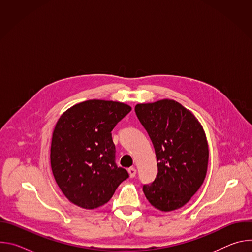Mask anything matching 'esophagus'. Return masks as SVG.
<instances>
[{
	"label": "esophagus",
	"mask_w": 252,
	"mask_h": 252,
	"mask_svg": "<svg viewBox=\"0 0 252 252\" xmlns=\"http://www.w3.org/2000/svg\"><path fill=\"white\" fill-rule=\"evenodd\" d=\"M128 173H129L130 177H134L135 174H136V169L134 167H129L128 168Z\"/></svg>",
	"instance_id": "obj_1"
}]
</instances>
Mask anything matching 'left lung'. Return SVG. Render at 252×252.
Masks as SVG:
<instances>
[{
  "label": "left lung",
  "instance_id": "obj_1",
  "mask_svg": "<svg viewBox=\"0 0 252 252\" xmlns=\"http://www.w3.org/2000/svg\"><path fill=\"white\" fill-rule=\"evenodd\" d=\"M135 114L153 141L158 174L143 186L150 203L172 211L187 204L202 186L208 166V143L201 124L173 99L137 103Z\"/></svg>",
  "mask_w": 252,
  "mask_h": 252
}]
</instances>
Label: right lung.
Here are the masks:
<instances>
[{
	"label": "right lung",
	"instance_id": "add662e5",
	"mask_svg": "<svg viewBox=\"0 0 252 252\" xmlns=\"http://www.w3.org/2000/svg\"><path fill=\"white\" fill-rule=\"evenodd\" d=\"M131 107L90 99L73 105L58 120L52 135L51 167L63 195L86 209L109 201L128 177L115 162L112 130Z\"/></svg>",
	"mask_w": 252,
	"mask_h": 252
}]
</instances>
